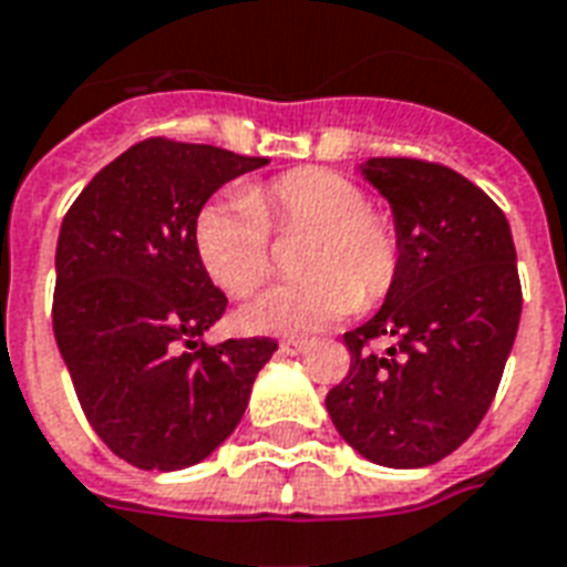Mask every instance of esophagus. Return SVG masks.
Wrapping results in <instances>:
<instances>
[{
  "label": "esophagus",
  "instance_id": "34e87169",
  "mask_svg": "<svg viewBox=\"0 0 567 567\" xmlns=\"http://www.w3.org/2000/svg\"><path fill=\"white\" fill-rule=\"evenodd\" d=\"M309 348V341L306 339H285L282 344H279V351L288 353V357H297V353H302Z\"/></svg>",
  "mask_w": 567,
  "mask_h": 567
}]
</instances>
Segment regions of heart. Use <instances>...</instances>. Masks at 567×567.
<instances>
[{
    "label": "heart",
    "mask_w": 567,
    "mask_h": 567,
    "mask_svg": "<svg viewBox=\"0 0 567 567\" xmlns=\"http://www.w3.org/2000/svg\"><path fill=\"white\" fill-rule=\"evenodd\" d=\"M270 231H309L300 279L261 291L240 309V327L270 336H302L371 306L395 282L399 228L369 205L348 175L321 166L282 172L244 193L207 202L193 223L198 261L219 288L246 297L270 274Z\"/></svg>",
    "instance_id": "1"
}]
</instances>
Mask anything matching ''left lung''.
Returning a JSON list of instances; mask_svg holds the SVG:
<instances>
[{
    "label": "left lung",
    "instance_id": "obj_1",
    "mask_svg": "<svg viewBox=\"0 0 567 567\" xmlns=\"http://www.w3.org/2000/svg\"><path fill=\"white\" fill-rule=\"evenodd\" d=\"M360 168L392 207L401 265L380 312L344 332L351 371L327 410L362 457L416 470L452 455L494 401L524 306L517 252L494 198L455 168L410 157ZM380 338L383 358L370 351Z\"/></svg>",
    "mask_w": 567,
    "mask_h": 567
}]
</instances>
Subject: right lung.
Segmentation results:
<instances>
[{
  "label": "right lung",
  "instance_id": "obj_1",
  "mask_svg": "<svg viewBox=\"0 0 567 567\" xmlns=\"http://www.w3.org/2000/svg\"><path fill=\"white\" fill-rule=\"evenodd\" d=\"M265 163L157 136L103 166L64 214L55 344L94 434L140 470L205 461L274 357V339L202 341L228 300L193 244L207 198Z\"/></svg>",
  "mask_w": 567,
  "mask_h": 567
}]
</instances>
